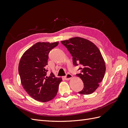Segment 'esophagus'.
<instances>
[{
  "instance_id": "obj_1",
  "label": "esophagus",
  "mask_w": 128,
  "mask_h": 128,
  "mask_svg": "<svg viewBox=\"0 0 128 128\" xmlns=\"http://www.w3.org/2000/svg\"><path fill=\"white\" fill-rule=\"evenodd\" d=\"M72 75H71L69 73H68L66 74V75L64 77V78L66 80H70L71 78H72Z\"/></svg>"
}]
</instances>
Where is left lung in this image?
I'll list each match as a JSON object with an SVG mask.
<instances>
[{
	"instance_id": "8db88e82",
	"label": "left lung",
	"mask_w": 128,
	"mask_h": 128,
	"mask_svg": "<svg viewBox=\"0 0 128 128\" xmlns=\"http://www.w3.org/2000/svg\"><path fill=\"white\" fill-rule=\"evenodd\" d=\"M72 56L75 66L80 71L76 76L82 80L84 88L79 94H90L99 86L106 72V66L99 50L92 42L80 37L61 41Z\"/></svg>"
}]
</instances>
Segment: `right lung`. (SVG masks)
<instances>
[{"label":"right lung","instance_id":"obj_1","mask_svg":"<svg viewBox=\"0 0 128 128\" xmlns=\"http://www.w3.org/2000/svg\"><path fill=\"white\" fill-rule=\"evenodd\" d=\"M59 42H38L24 53L18 64L21 84L30 96L37 101L47 102L56 96L61 78L52 72L47 76L48 54Z\"/></svg>","mask_w":128,"mask_h":128}]
</instances>
